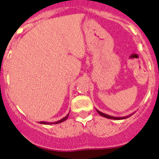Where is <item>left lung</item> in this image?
I'll return each mask as SVG.
<instances>
[{"label": "left lung", "instance_id": "left-lung-1", "mask_svg": "<svg viewBox=\"0 0 159 159\" xmlns=\"http://www.w3.org/2000/svg\"><path fill=\"white\" fill-rule=\"evenodd\" d=\"M97 112L101 116H103V117L107 118V119H116V120H119V119H127V118H129L130 116H131V115H130V116H125V117H114V116H108V115H107V114H104L102 113V112L99 111H98L96 109Z\"/></svg>", "mask_w": 159, "mask_h": 159}]
</instances>
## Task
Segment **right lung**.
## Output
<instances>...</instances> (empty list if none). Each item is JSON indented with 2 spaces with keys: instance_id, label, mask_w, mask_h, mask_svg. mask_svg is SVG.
Instances as JSON below:
<instances>
[{
  "instance_id": "add662e5",
  "label": "right lung",
  "mask_w": 159,
  "mask_h": 159,
  "mask_svg": "<svg viewBox=\"0 0 159 159\" xmlns=\"http://www.w3.org/2000/svg\"><path fill=\"white\" fill-rule=\"evenodd\" d=\"M68 115H69V113L67 114V115L65 116V117L63 118L62 119H60V120H59V121L54 122V123H49V122L42 121V122H40V123H41V124H45V125H48V124H58V123H62V122L65 121L66 119H67V118H68Z\"/></svg>"
}]
</instances>
